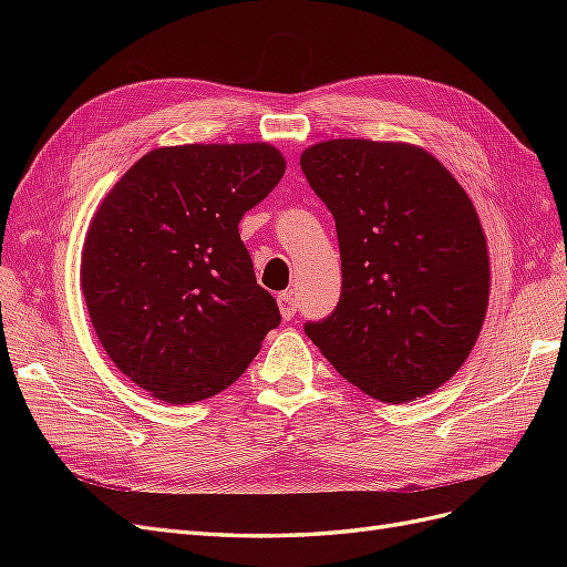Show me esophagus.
I'll list each match as a JSON object with an SVG mask.
<instances>
[{"label": "esophagus", "instance_id": "34e87169", "mask_svg": "<svg viewBox=\"0 0 567 567\" xmlns=\"http://www.w3.org/2000/svg\"><path fill=\"white\" fill-rule=\"evenodd\" d=\"M277 305H279V312H281V317H284L286 321L296 317L298 302H296V298H293V293H290V290H284V293L277 296Z\"/></svg>", "mask_w": 567, "mask_h": 567}]
</instances>
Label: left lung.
<instances>
[{"label": "left lung", "instance_id": "left-lung-1", "mask_svg": "<svg viewBox=\"0 0 567 567\" xmlns=\"http://www.w3.org/2000/svg\"><path fill=\"white\" fill-rule=\"evenodd\" d=\"M300 167L336 219L342 290L305 333L342 379L385 404L414 402L466 362L489 302L473 200L433 153L329 140Z\"/></svg>", "mask_w": 567, "mask_h": 567}]
</instances>
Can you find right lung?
Here are the masks:
<instances>
[{
	"mask_svg": "<svg viewBox=\"0 0 567 567\" xmlns=\"http://www.w3.org/2000/svg\"><path fill=\"white\" fill-rule=\"evenodd\" d=\"M284 173L267 142L161 146L101 200L82 246L84 302L111 362L151 398H213L279 326L238 221Z\"/></svg>",
	"mask_w": 567,
	"mask_h": 567,
	"instance_id": "right-lung-1",
	"label": "right lung"
}]
</instances>
